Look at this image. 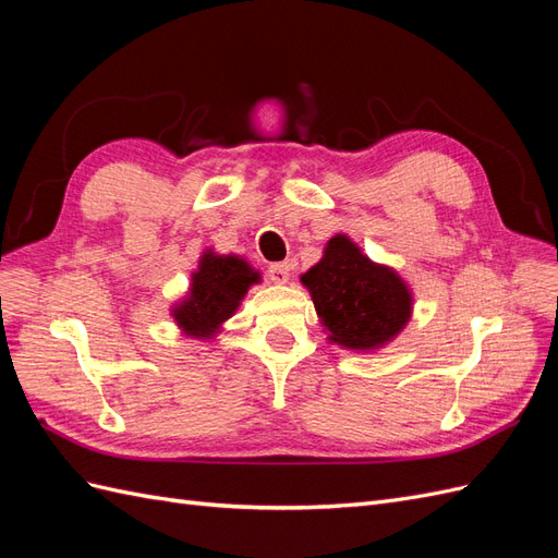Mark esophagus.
Here are the masks:
<instances>
[{
	"label": "esophagus",
	"mask_w": 558,
	"mask_h": 558,
	"mask_svg": "<svg viewBox=\"0 0 558 558\" xmlns=\"http://www.w3.org/2000/svg\"><path fill=\"white\" fill-rule=\"evenodd\" d=\"M267 275H269V279H272L275 283H286L291 279V263H275V265H269L267 267Z\"/></svg>",
	"instance_id": "esophagus-1"
}]
</instances>
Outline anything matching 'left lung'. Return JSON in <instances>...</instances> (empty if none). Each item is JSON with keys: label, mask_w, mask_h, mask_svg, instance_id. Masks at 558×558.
Segmentation results:
<instances>
[{"label": "left lung", "mask_w": 558, "mask_h": 558, "mask_svg": "<svg viewBox=\"0 0 558 558\" xmlns=\"http://www.w3.org/2000/svg\"><path fill=\"white\" fill-rule=\"evenodd\" d=\"M300 281L307 286L328 340L349 351L393 342L412 316V291L393 267L369 260L347 234H335L324 258Z\"/></svg>", "instance_id": "obj_1"}]
</instances>
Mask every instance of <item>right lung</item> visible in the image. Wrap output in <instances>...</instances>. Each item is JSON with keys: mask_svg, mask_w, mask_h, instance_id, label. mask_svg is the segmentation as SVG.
<instances>
[{"mask_svg": "<svg viewBox=\"0 0 558 558\" xmlns=\"http://www.w3.org/2000/svg\"><path fill=\"white\" fill-rule=\"evenodd\" d=\"M253 283H260V272L242 256H218L207 248L191 275V289L170 310L183 335L195 340H214L226 320L238 312Z\"/></svg>", "mask_w": 558, "mask_h": 558, "instance_id": "add662e5", "label": "right lung"}]
</instances>
